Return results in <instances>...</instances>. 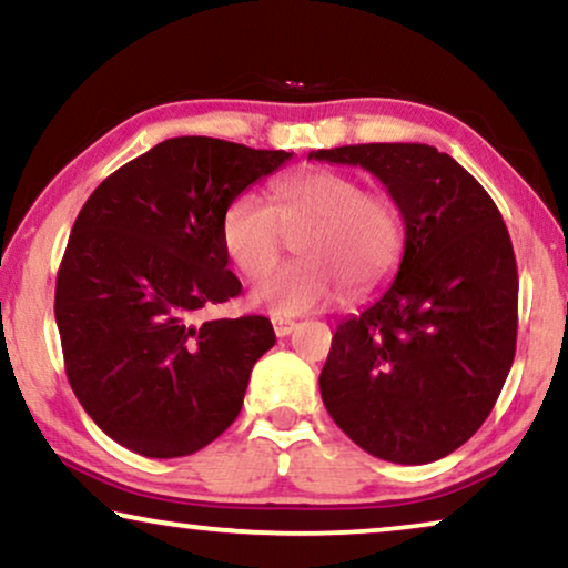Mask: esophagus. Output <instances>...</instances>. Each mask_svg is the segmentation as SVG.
Wrapping results in <instances>:
<instances>
[{
	"instance_id": "1",
	"label": "esophagus",
	"mask_w": 568,
	"mask_h": 568,
	"mask_svg": "<svg viewBox=\"0 0 568 568\" xmlns=\"http://www.w3.org/2000/svg\"><path fill=\"white\" fill-rule=\"evenodd\" d=\"M271 325H274V333L278 338L290 336V333L297 328V323L294 321H286V317H271Z\"/></svg>"
}]
</instances>
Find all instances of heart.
<instances>
[{"mask_svg":"<svg viewBox=\"0 0 568 568\" xmlns=\"http://www.w3.org/2000/svg\"><path fill=\"white\" fill-rule=\"evenodd\" d=\"M302 229L301 233L298 230ZM301 233L303 261L267 275L283 232ZM222 247L245 276L261 278L251 302L271 315L292 317L333 305L348 294H367L395 268L406 227L400 209L383 191H362L338 170L315 168L271 185V206L255 193H240L222 214Z\"/></svg>","mask_w":568,"mask_h":568,"instance_id":"obj_1","label":"heart"}]
</instances>
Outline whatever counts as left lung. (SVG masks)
I'll use <instances>...</instances> for the list:
<instances>
[{"instance_id":"1","label":"left lung","mask_w":568,"mask_h":568,"mask_svg":"<svg viewBox=\"0 0 568 568\" xmlns=\"http://www.w3.org/2000/svg\"><path fill=\"white\" fill-rule=\"evenodd\" d=\"M310 158L379 178L406 222L393 284L346 317L321 372L338 429L387 463L455 453L499 398L517 348V261L494 199L429 144H352Z\"/></svg>"}]
</instances>
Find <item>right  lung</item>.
<instances>
[{
	"label": "right lung",
	"instance_id": "right-lung-1",
	"mask_svg": "<svg viewBox=\"0 0 568 568\" xmlns=\"http://www.w3.org/2000/svg\"><path fill=\"white\" fill-rule=\"evenodd\" d=\"M292 152L212 136L165 139L84 201L57 276L53 313L69 385L108 437L144 457H183L243 408L271 321L196 323L243 292L222 214Z\"/></svg>",
	"mask_w": 568,
	"mask_h": 568
}]
</instances>
